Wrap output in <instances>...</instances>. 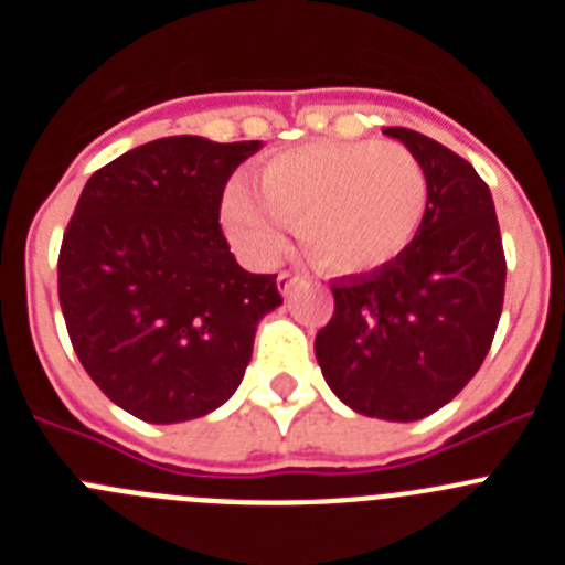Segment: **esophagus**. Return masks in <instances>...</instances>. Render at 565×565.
Listing matches in <instances>:
<instances>
[{
    "label": "esophagus",
    "instance_id": "1",
    "mask_svg": "<svg viewBox=\"0 0 565 565\" xmlns=\"http://www.w3.org/2000/svg\"><path fill=\"white\" fill-rule=\"evenodd\" d=\"M299 282V274H294V271H282L277 277V288H279V294H282V297H288V294H291V288L297 286Z\"/></svg>",
    "mask_w": 565,
    "mask_h": 565
}]
</instances>
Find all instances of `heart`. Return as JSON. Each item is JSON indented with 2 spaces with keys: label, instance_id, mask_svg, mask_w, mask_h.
I'll use <instances>...</instances> for the list:
<instances>
[{
  "label": "heart",
  "instance_id": "1",
  "mask_svg": "<svg viewBox=\"0 0 565 565\" xmlns=\"http://www.w3.org/2000/svg\"><path fill=\"white\" fill-rule=\"evenodd\" d=\"M427 201V172L402 143L313 141L274 154L259 169V189L234 181L223 223L254 263H274L288 243V223H297L313 266L359 277L411 248Z\"/></svg>",
  "mask_w": 565,
  "mask_h": 565
}]
</instances>
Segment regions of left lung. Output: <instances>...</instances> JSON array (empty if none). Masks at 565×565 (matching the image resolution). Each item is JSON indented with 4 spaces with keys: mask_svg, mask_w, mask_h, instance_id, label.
I'll list each match as a JSON object with an SVG mask.
<instances>
[{
    "mask_svg": "<svg viewBox=\"0 0 565 565\" xmlns=\"http://www.w3.org/2000/svg\"><path fill=\"white\" fill-rule=\"evenodd\" d=\"M422 161L427 214L391 266L331 286L333 317L313 351L351 411L418 422L458 396L495 337L507 286L501 228L472 163L404 127H387Z\"/></svg>",
    "mask_w": 565,
    "mask_h": 565,
    "instance_id": "8db88e82",
    "label": "left lung"
}]
</instances>
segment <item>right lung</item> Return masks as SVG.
Returning a JSON list of instances; mask_svg holds the SVG:
<instances>
[{
  "label": "right lung",
  "mask_w": 565,
  "mask_h": 565,
  "mask_svg": "<svg viewBox=\"0 0 565 565\" xmlns=\"http://www.w3.org/2000/svg\"><path fill=\"white\" fill-rule=\"evenodd\" d=\"M259 141L172 135L124 152L84 186L58 252L70 342L109 402L149 424L232 398L277 274L237 266L221 201Z\"/></svg>",
  "instance_id": "1"
}]
</instances>
